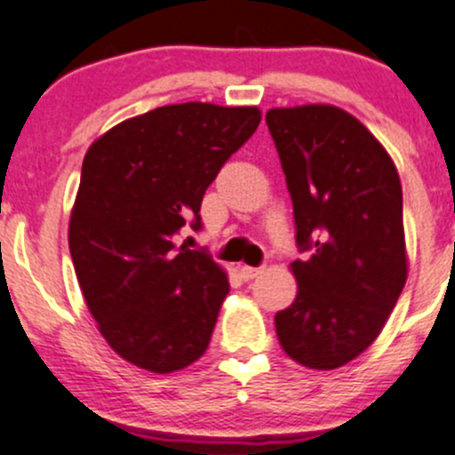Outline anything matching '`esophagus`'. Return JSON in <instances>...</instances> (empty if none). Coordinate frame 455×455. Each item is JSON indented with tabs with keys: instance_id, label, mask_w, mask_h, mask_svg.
Wrapping results in <instances>:
<instances>
[{
	"instance_id": "34e87169",
	"label": "esophagus",
	"mask_w": 455,
	"mask_h": 455,
	"mask_svg": "<svg viewBox=\"0 0 455 455\" xmlns=\"http://www.w3.org/2000/svg\"><path fill=\"white\" fill-rule=\"evenodd\" d=\"M264 273V268H253V266H240V277L244 279V282H251V279L259 277V275Z\"/></svg>"
}]
</instances>
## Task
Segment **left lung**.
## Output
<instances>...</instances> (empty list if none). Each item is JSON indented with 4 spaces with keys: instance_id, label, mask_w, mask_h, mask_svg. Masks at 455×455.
<instances>
[{
    "instance_id": "left-lung-1",
    "label": "left lung",
    "mask_w": 455,
    "mask_h": 455,
    "mask_svg": "<svg viewBox=\"0 0 455 455\" xmlns=\"http://www.w3.org/2000/svg\"><path fill=\"white\" fill-rule=\"evenodd\" d=\"M266 123L295 209L297 297L275 315L283 352L310 370H337L365 352L407 282L403 189L379 139L328 103L273 108Z\"/></svg>"
}]
</instances>
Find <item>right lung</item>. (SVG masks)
Masks as SVG:
<instances>
[{"label":"right lung","instance_id":"right-lung-1","mask_svg":"<svg viewBox=\"0 0 455 455\" xmlns=\"http://www.w3.org/2000/svg\"><path fill=\"white\" fill-rule=\"evenodd\" d=\"M259 121L255 105H164L85 151L68 242L90 315L127 363L172 374L209 347L228 275L176 233L200 227L206 187Z\"/></svg>","mask_w":455,"mask_h":455}]
</instances>
